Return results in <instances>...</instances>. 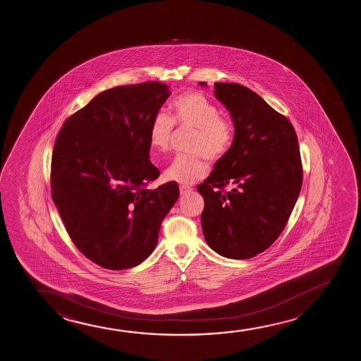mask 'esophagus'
<instances>
[{
	"instance_id": "esophagus-1",
	"label": "esophagus",
	"mask_w": 361,
	"mask_h": 361,
	"mask_svg": "<svg viewBox=\"0 0 361 361\" xmlns=\"http://www.w3.org/2000/svg\"><path fill=\"white\" fill-rule=\"evenodd\" d=\"M192 192V188H190V186H186V185H181L180 186V193L181 195H188V193Z\"/></svg>"
}]
</instances>
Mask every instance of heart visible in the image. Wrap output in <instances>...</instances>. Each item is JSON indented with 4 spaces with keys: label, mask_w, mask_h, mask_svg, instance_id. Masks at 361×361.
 Wrapping results in <instances>:
<instances>
[{
    "label": "heart",
    "mask_w": 361,
    "mask_h": 361,
    "mask_svg": "<svg viewBox=\"0 0 361 361\" xmlns=\"http://www.w3.org/2000/svg\"><path fill=\"white\" fill-rule=\"evenodd\" d=\"M195 129L190 150L193 155H178L165 170V178L173 183H192L204 178L208 165L203 154L211 160H219L232 148L234 124L221 116L217 104L198 92L178 96L171 104V117L165 112L155 114L149 142L157 152H166L173 138V126Z\"/></svg>",
    "instance_id": "obj_1"
}]
</instances>
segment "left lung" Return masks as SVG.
I'll return each instance as SVG.
<instances>
[{"label":"left lung","instance_id":"8db88e82","mask_svg":"<svg viewBox=\"0 0 361 361\" xmlns=\"http://www.w3.org/2000/svg\"><path fill=\"white\" fill-rule=\"evenodd\" d=\"M214 96L235 130L231 150L197 186L203 235L222 257L250 259L276 240L296 204L303 175L298 140L291 122L245 86L216 82ZM226 185L233 190L224 192Z\"/></svg>","mask_w":361,"mask_h":361}]
</instances>
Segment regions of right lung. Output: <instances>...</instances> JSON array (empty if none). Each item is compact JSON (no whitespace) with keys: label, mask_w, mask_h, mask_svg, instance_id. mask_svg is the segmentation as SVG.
<instances>
[{"label":"right lung","mask_w":361,"mask_h":361,"mask_svg":"<svg viewBox=\"0 0 361 361\" xmlns=\"http://www.w3.org/2000/svg\"><path fill=\"white\" fill-rule=\"evenodd\" d=\"M169 96L158 81L107 90L70 116L55 140L51 197L76 247L104 269L143 262L178 201L173 181L145 188L160 175L149 129Z\"/></svg>","instance_id":"1"}]
</instances>
